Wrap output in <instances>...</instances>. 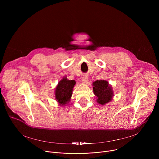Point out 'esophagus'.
<instances>
[{
	"mask_svg": "<svg viewBox=\"0 0 159 159\" xmlns=\"http://www.w3.org/2000/svg\"><path fill=\"white\" fill-rule=\"evenodd\" d=\"M82 82L83 83H87V81H88V77L87 75H84L82 77V79H81Z\"/></svg>",
	"mask_w": 159,
	"mask_h": 159,
	"instance_id": "34e87169",
	"label": "esophagus"
}]
</instances>
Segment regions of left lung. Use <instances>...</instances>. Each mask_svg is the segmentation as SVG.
Here are the masks:
<instances>
[{
  "label": "left lung",
  "instance_id": "left-lung-1",
  "mask_svg": "<svg viewBox=\"0 0 159 159\" xmlns=\"http://www.w3.org/2000/svg\"><path fill=\"white\" fill-rule=\"evenodd\" d=\"M93 92L97 97L96 101L101 106L111 102L114 96L112 86L105 80H98L93 83Z\"/></svg>",
  "mask_w": 159,
  "mask_h": 159
}]
</instances>
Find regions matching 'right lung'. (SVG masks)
Wrapping results in <instances>:
<instances>
[{
	"label": "right lung",
	"instance_id": "1",
	"mask_svg": "<svg viewBox=\"0 0 159 159\" xmlns=\"http://www.w3.org/2000/svg\"><path fill=\"white\" fill-rule=\"evenodd\" d=\"M75 83L74 80L67 79L66 76L59 81L55 89V97L60 106H65L70 102Z\"/></svg>",
	"mask_w": 159,
	"mask_h": 159
}]
</instances>
